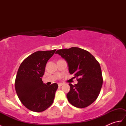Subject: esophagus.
<instances>
[{"label": "esophagus", "instance_id": "esophagus-1", "mask_svg": "<svg viewBox=\"0 0 126 126\" xmlns=\"http://www.w3.org/2000/svg\"><path fill=\"white\" fill-rule=\"evenodd\" d=\"M63 85V84L62 83H58V85L59 87H61L62 85Z\"/></svg>", "mask_w": 126, "mask_h": 126}]
</instances>
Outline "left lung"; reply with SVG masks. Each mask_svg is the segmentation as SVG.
<instances>
[{"instance_id":"8db88e82","label":"left lung","mask_w":126,"mask_h":126,"mask_svg":"<svg viewBox=\"0 0 126 126\" xmlns=\"http://www.w3.org/2000/svg\"><path fill=\"white\" fill-rule=\"evenodd\" d=\"M56 53L67 62L70 74L79 78L77 84H69L70 90L66 94L69 102L77 108L89 106L97 99L102 86L100 64L89 52L79 47L58 50Z\"/></svg>"}]
</instances>
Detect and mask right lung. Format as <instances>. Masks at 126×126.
Listing matches in <instances>:
<instances>
[{
	"instance_id": "obj_1",
	"label": "right lung",
	"mask_w": 126,
	"mask_h": 126,
	"mask_svg": "<svg viewBox=\"0 0 126 126\" xmlns=\"http://www.w3.org/2000/svg\"><path fill=\"white\" fill-rule=\"evenodd\" d=\"M56 51L34 52L23 61L18 69L15 81L16 93L23 105L31 111H43L53 103L58 84L47 85L42 78L47 62Z\"/></svg>"
}]
</instances>
